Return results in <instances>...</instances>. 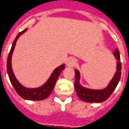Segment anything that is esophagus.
Returning a JSON list of instances; mask_svg holds the SVG:
<instances>
[{
    "mask_svg": "<svg viewBox=\"0 0 129 129\" xmlns=\"http://www.w3.org/2000/svg\"><path fill=\"white\" fill-rule=\"evenodd\" d=\"M66 64L67 66L69 67H74L76 64V60L73 58L68 59V60L67 61Z\"/></svg>",
    "mask_w": 129,
    "mask_h": 129,
    "instance_id": "34e87169",
    "label": "esophagus"
}]
</instances>
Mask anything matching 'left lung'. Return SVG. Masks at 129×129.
I'll use <instances>...</instances> for the list:
<instances>
[{
    "mask_svg": "<svg viewBox=\"0 0 129 129\" xmlns=\"http://www.w3.org/2000/svg\"><path fill=\"white\" fill-rule=\"evenodd\" d=\"M114 56L116 59V71L108 85L102 89H93L82 86L80 83V72L78 70H75V89L77 95L81 100L86 102L100 103L106 101L110 96L117 86L121 74V64L120 62V54L119 50L115 51V52H114Z\"/></svg>",
    "mask_w": 129,
    "mask_h": 129,
    "instance_id": "1",
    "label": "left lung"
}]
</instances>
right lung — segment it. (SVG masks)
Wrapping results in <instances>:
<instances>
[{
  "label": "right lung",
  "instance_id": "add662e5",
  "mask_svg": "<svg viewBox=\"0 0 129 129\" xmlns=\"http://www.w3.org/2000/svg\"><path fill=\"white\" fill-rule=\"evenodd\" d=\"M27 30V29H25L24 30H22V32H20L13 41L10 53L8 54V60H7V72H8V75L10 79V82L20 96H21L22 99H26V100L40 101V100L45 99L50 95L52 90L54 89L57 79L60 75V73L62 72V71L65 68V67H64V64H62L58 67L55 68L52 72L50 77L46 81V82L43 84L40 87H36V88H27V87H24L19 82L15 76L13 68H12V56H13V53L17 40L21 35L26 32Z\"/></svg>",
  "mask_w": 129,
  "mask_h": 129
}]
</instances>
